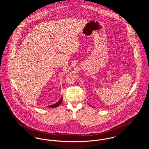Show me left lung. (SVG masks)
I'll return each instance as SVG.
<instances>
[{"label": "left lung", "instance_id": "8db88e82", "mask_svg": "<svg viewBox=\"0 0 149 149\" xmlns=\"http://www.w3.org/2000/svg\"><path fill=\"white\" fill-rule=\"evenodd\" d=\"M89 105H90V104H89ZM90 106L92 107H93L92 106H91V105H90Z\"/></svg>", "mask_w": 149, "mask_h": 149}]
</instances>
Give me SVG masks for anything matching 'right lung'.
I'll list each match as a JSON object with an SVG mask.
<instances>
[{
	"mask_svg": "<svg viewBox=\"0 0 149 149\" xmlns=\"http://www.w3.org/2000/svg\"><path fill=\"white\" fill-rule=\"evenodd\" d=\"M62 102H63V96H61L60 99L57 103H56L55 104H52L51 106H47V107H49V108H56L57 107L59 106L60 104H61Z\"/></svg>",
	"mask_w": 149,
	"mask_h": 149,
	"instance_id": "add662e5",
	"label": "right lung"
}]
</instances>
